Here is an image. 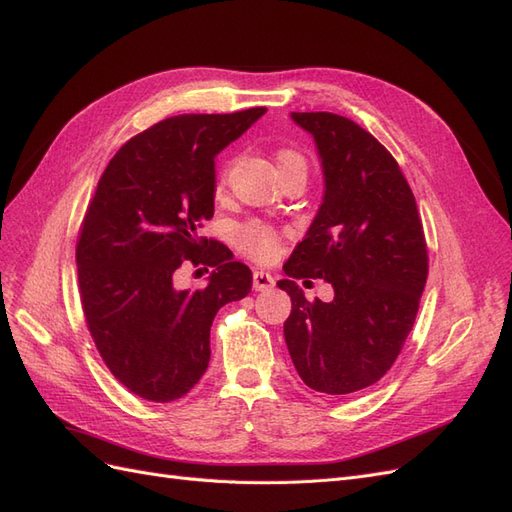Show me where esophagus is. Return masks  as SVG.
Listing matches in <instances>:
<instances>
[{
  "label": "esophagus",
  "instance_id": "obj_1",
  "mask_svg": "<svg viewBox=\"0 0 512 512\" xmlns=\"http://www.w3.org/2000/svg\"><path fill=\"white\" fill-rule=\"evenodd\" d=\"M275 286V280L271 273L265 271H254V290H269Z\"/></svg>",
  "mask_w": 512,
  "mask_h": 512
}]
</instances>
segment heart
<instances>
[{
	"label": "heart",
	"instance_id": "obj_1",
	"mask_svg": "<svg viewBox=\"0 0 512 512\" xmlns=\"http://www.w3.org/2000/svg\"><path fill=\"white\" fill-rule=\"evenodd\" d=\"M277 170L286 168H305V158L301 153L292 149H280L277 151ZM226 188V170H220L218 179H215V192H222ZM235 245L237 250L245 256H250L256 262H271L282 247V235L273 226L262 222H245L235 230Z\"/></svg>",
	"mask_w": 512,
	"mask_h": 512
}]
</instances>
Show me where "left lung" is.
Wrapping results in <instances>:
<instances>
[{"mask_svg": "<svg viewBox=\"0 0 512 512\" xmlns=\"http://www.w3.org/2000/svg\"><path fill=\"white\" fill-rule=\"evenodd\" d=\"M314 136L324 198L277 286L290 294V359L318 393L367 389L404 348L425 290L429 258L421 215L397 160L359 123L335 113H292ZM318 276L333 302H307L297 279Z\"/></svg>", "mask_w": 512, "mask_h": 512, "instance_id": "8db88e82", "label": "left lung"}]
</instances>
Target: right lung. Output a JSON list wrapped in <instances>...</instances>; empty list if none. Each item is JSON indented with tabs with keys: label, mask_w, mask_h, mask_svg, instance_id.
Returning <instances> with one entry per match:
<instances>
[{
	"label": "right lung",
	"mask_w": 512,
	"mask_h": 512,
	"mask_svg": "<svg viewBox=\"0 0 512 512\" xmlns=\"http://www.w3.org/2000/svg\"><path fill=\"white\" fill-rule=\"evenodd\" d=\"M265 111L168 117L130 138L98 181L76 241L83 314L102 361L138 397L190 393L218 309L252 290V271L198 228L213 218L215 156ZM185 259L216 267L207 287L174 286Z\"/></svg>",
	"instance_id": "right-lung-1"
}]
</instances>
